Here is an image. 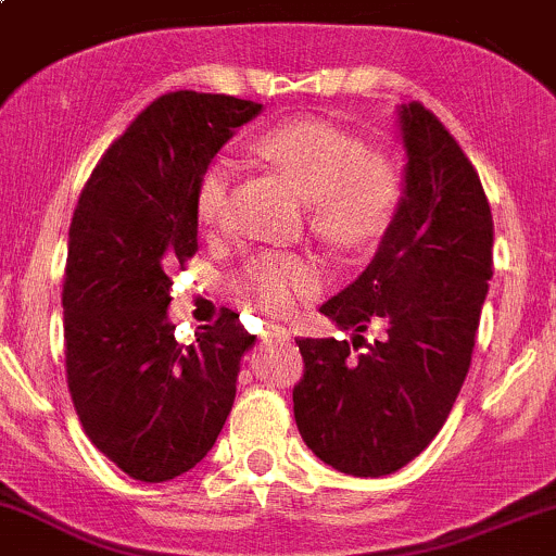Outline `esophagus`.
Masks as SVG:
<instances>
[{"mask_svg":"<svg viewBox=\"0 0 556 556\" xmlns=\"http://www.w3.org/2000/svg\"><path fill=\"white\" fill-rule=\"evenodd\" d=\"M264 338H268V340H288L290 334H288V329L285 327H279V325H271L264 332Z\"/></svg>","mask_w":556,"mask_h":556,"instance_id":"esophagus-1","label":"esophagus"}]
</instances>
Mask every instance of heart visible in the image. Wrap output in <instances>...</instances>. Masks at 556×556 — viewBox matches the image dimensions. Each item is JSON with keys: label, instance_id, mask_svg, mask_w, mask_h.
<instances>
[{"label": "heart", "instance_id": "b5f03b06", "mask_svg": "<svg viewBox=\"0 0 556 556\" xmlns=\"http://www.w3.org/2000/svg\"><path fill=\"white\" fill-rule=\"evenodd\" d=\"M258 152L295 181L311 203V227L340 248H362L388 231L404 203L399 168L351 134L321 121H292L261 137ZM235 166L213 157L194 187V216L203 229L227 222ZM240 288L266 314L285 316L321 288L314 261L288 253L253 255Z\"/></svg>", "mask_w": 556, "mask_h": 556}]
</instances>
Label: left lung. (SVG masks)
<instances>
[{"label":"left lung","instance_id":"obj_1","mask_svg":"<svg viewBox=\"0 0 556 556\" xmlns=\"http://www.w3.org/2000/svg\"><path fill=\"white\" fill-rule=\"evenodd\" d=\"M406 189L375 261L321 306L353 345L298 338L292 388L306 446L338 472L382 478L430 446L472 362L493 277V216L465 150L422 102L401 105ZM380 320L375 344L362 331ZM367 352L356 354L357 343Z\"/></svg>","mask_w":556,"mask_h":556}]
</instances>
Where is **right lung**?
Returning a JSON list of instances; mask_svg holds the SVG:
<instances>
[{"label":"right lung","mask_w":556,"mask_h":556,"mask_svg":"<svg viewBox=\"0 0 556 556\" xmlns=\"http://www.w3.org/2000/svg\"><path fill=\"white\" fill-rule=\"evenodd\" d=\"M258 102L168 91L110 144L81 189L63 282L65 375L94 448L142 483H166L216 443L255 334L222 308L174 338V268L198 253L194 187Z\"/></svg>","instance_id":"right-lung-1"}]
</instances>
